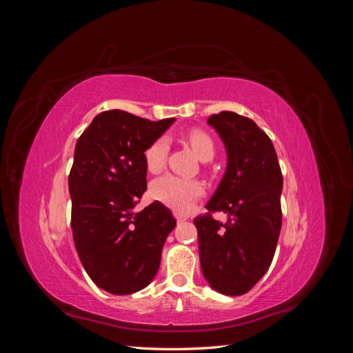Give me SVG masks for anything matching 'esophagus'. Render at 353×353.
I'll return each instance as SVG.
<instances>
[{
    "mask_svg": "<svg viewBox=\"0 0 353 353\" xmlns=\"http://www.w3.org/2000/svg\"><path fill=\"white\" fill-rule=\"evenodd\" d=\"M174 215H175V218H176V221H178V222L187 221V216H185V215H183V213H179V212H174Z\"/></svg>",
    "mask_w": 353,
    "mask_h": 353,
    "instance_id": "esophagus-1",
    "label": "esophagus"
}]
</instances>
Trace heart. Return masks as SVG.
<instances>
[{
	"label": "heart",
	"instance_id": "b5f03b06",
	"mask_svg": "<svg viewBox=\"0 0 353 353\" xmlns=\"http://www.w3.org/2000/svg\"><path fill=\"white\" fill-rule=\"evenodd\" d=\"M187 141L203 162H208L215 154V143H213L212 137L206 131H190L187 135ZM168 154L169 144L166 138H156L144 152V162L148 172H160L166 166ZM203 191H205V188H203V184L199 183V181L169 174L153 181L150 187V196L159 203H163L165 206L176 212H187L203 194Z\"/></svg>",
	"mask_w": 353,
	"mask_h": 353
}]
</instances>
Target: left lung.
<instances>
[{
  "instance_id": "left-lung-1",
  "label": "left lung",
  "mask_w": 353,
  "mask_h": 353,
  "mask_svg": "<svg viewBox=\"0 0 353 353\" xmlns=\"http://www.w3.org/2000/svg\"><path fill=\"white\" fill-rule=\"evenodd\" d=\"M225 144L228 163L206 215L197 216L201 272L213 290L248 293L272 262L281 231L283 174L270 137L252 119L234 112L212 114ZM223 211L229 221L211 218Z\"/></svg>"
}]
</instances>
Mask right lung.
<instances>
[{
    "instance_id": "1",
    "label": "right lung",
    "mask_w": 353,
    "mask_h": 353,
    "mask_svg": "<svg viewBox=\"0 0 353 353\" xmlns=\"http://www.w3.org/2000/svg\"><path fill=\"white\" fill-rule=\"evenodd\" d=\"M174 121L108 110L94 117L74 147L69 175L74 248L90 279L112 294H131L152 283L176 225L159 201L134 212L147 190L145 148Z\"/></svg>"
}]
</instances>
